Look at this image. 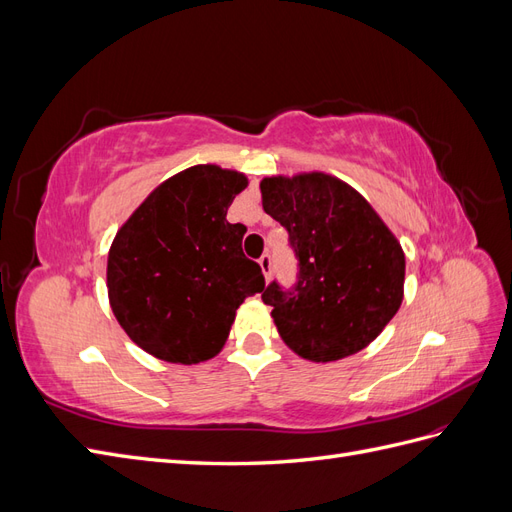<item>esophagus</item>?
<instances>
[{"instance_id": "obj_1", "label": "esophagus", "mask_w": 512, "mask_h": 512, "mask_svg": "<svg viewBox=\"0 0 512 512\" xmlns=\"http://www.w3.org/2000/svg\"><path fill=\"white\" fill-rule=\"evenodd\" d=\"M258 265H260L262 273H265V277H267V280H269V277H271V271H273V262H271V254H262V256L258 258Z\"/></svg>"}]
</instances>
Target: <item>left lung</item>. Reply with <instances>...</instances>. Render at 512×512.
<instances>
[{"mask_svg":"<svg viewBox=\"0 0 512 512\" xmlns=\"http://www.w3.org/2000/svg\"><path fill=\"white\" fill-rule=\"evenodd\" d=\"M260 192L299 260L297 284L271 282L262 292L286 346L316 363L369 346L404 299L406 258L393 232L331 175L267 177Z\"/></svg>","mask_w":512,"mask_h":512,"instance_id":"obj_1","label":"left lung"}]
</instances>
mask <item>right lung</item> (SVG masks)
Returning a JSON list of instances; mask_svg holds the SVG:
<instances>
[{"mask_svg":"<svg viewBox=\"0 0 512 512\" xmlns=\"http://www.w3.org/2000/svg\"><path fill=\"white\" fill-rule=\"evenodd\" d=\"M245 188L237 170L185 168L160 183L115 235L108 301L121 329L156 359H213L239 305L265 288L260 265L243 254L245 228L226 220Z\"/></svg>","mask_w":512,"mask_h":512,"instance_id":"1","label":"right lung"}]
</instances>
